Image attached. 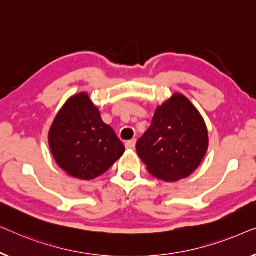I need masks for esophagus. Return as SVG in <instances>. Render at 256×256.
I'll list each match as a JSON object with an SVG mask.
<instances>
[{
  "label": "esophagus",
  "mask_w": 256,
  "mask_h": 256,
  "mask_svg": "<svg viewBox=\"0 0 256 256\" xmlns=\"http://www.w3.org/2000/svg\"><path fill=\"white\" fill-rule=\"evenodd\" d=\"M124 146H126V148H127V149H134L135 146H136V140L132 138V140H130V141H127V142H126Z\"/></svg>",
  "instance_id": "esophagus-1"
}]
</instances>
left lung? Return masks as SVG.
I'll return each instance as SVG.
<instances>
[{
  "label": "left lung",
  "mask_w": 256,
  "mask_h": 256,
  "mask_svg": "<svg viewBox=\"0 0 256 256\" xmlns=\"http://www.w3.org/2000/svg\"><path fill=\"white\" fill-rule=\"evenodd\" d=\"M208 148L204 118L180 93L172 94L156 108L149 129L136 143L138 155L149 172L168 183L190 176Z\"/></svg>",
  "instance_id": "1"
}]
</instances>
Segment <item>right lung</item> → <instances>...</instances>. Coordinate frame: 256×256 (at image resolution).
Instances as JSON below:
<instances>
[{
  "label": "right lung",
  "instance_id": "obj_1",
  "mask_svg": "<svg viewBox=\"0 0 256 256\" xmlns=\"http://www.w3.org/2000/svg\"><path fill=\"white\" fill-rule=\"evenodd\" d=\"M48 144L58 166L82 180L104 174L124 152L86 92L72 96L60 108L48 130Z\"/></svg>",
  "mask_w": 256,
  "mask_h": 256
}]
</instances>
